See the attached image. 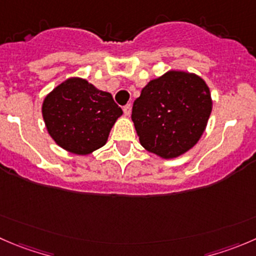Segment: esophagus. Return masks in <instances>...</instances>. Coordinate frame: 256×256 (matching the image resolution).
I'll return each instance as SVG.
<instances>
[{
    "instance_id": "1",
    "label": "esophagus",
    "mask_w": 256,
    "mask_h": 256,
    "mask_svg": "<svg viewBox=\"0 0 256 256\" xmlns=\"http://www.w3.org/2000/svg\"><path fill=\"white\" fill-rule=\"evenodd\" d=\"M124 114H125V116H130L131 115V105L130 104H128V105L124 106Z\"/></svg>"
}]
</instances>
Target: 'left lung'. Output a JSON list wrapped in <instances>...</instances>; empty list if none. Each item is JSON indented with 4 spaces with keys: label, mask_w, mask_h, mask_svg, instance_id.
<instances>
[{
    "label": "left lung",
    "mask_w": 256,
    "mask_h": 256,
    "mask_svg": "<svg viewBox=\"0 0 256 256\" xmlns=\"http://www.w3.org/2000/svg\"><path fill=\"white\" fill-rule=\"evenodd\" d=\"M212 110L210 90L200 76L171 70L141 90L131 118L146 150L174 158L196 145Z\"/></svg>",
    "instance_id": "left-lung-1"
}]
</instances>
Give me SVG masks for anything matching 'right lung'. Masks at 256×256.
Masks as SVG:
<instances>
[{"label":"right lung","instance_id":"obj_1","mask_svg":"<svg viewBox=\"0 0 256 256\" xmlns=\"http://www.w3.org/2000/svg\"><path fill=\"white\" fill-rule=\"evenodd\" d=\"M122 115L112 95L80 78L60 84L42 104L50 136L68 152L88 155L106 144L111 128Z\"/></svg>","mask_w":256,"mask_h":256}]
</instances>
